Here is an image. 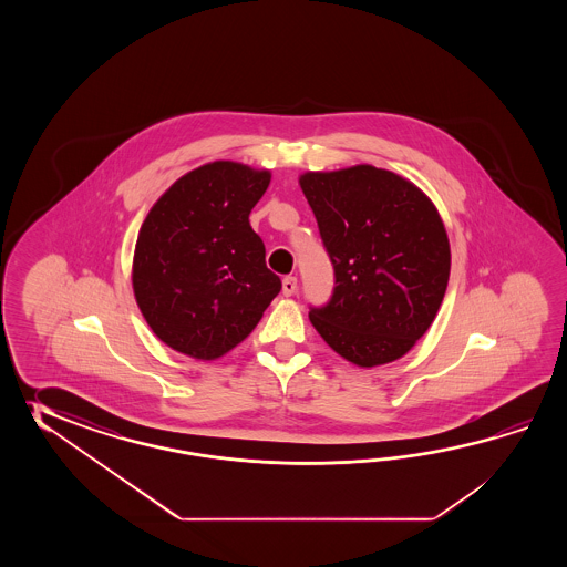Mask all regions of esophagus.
<instances>
[{
    "label": "esophagus",
    "mask_w": 567,
    "mask_h": 567,
    "mask_svg": "<svg viewBox=\"0 0 567 567\" xmlns=\"http://www.w3.org/2000/svg\"><path fill=\"white\" fill-rule=\"evenodd\" d=\"M296 289H298V279L293 278V276L284 278V281H281V291H284V296H293V293H296Z\"/></svg>",
    "instance_id": "34e87169"
}]
</instances>
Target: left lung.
I'll return each instance as SVG.
<instances>
[{"label": "left lung", "mask_w": 567, "mask_h": 567, "mask_svg": "<svg viewBox=\"0 0 567 567\" xmlns=\"http://www.w3.org/2000/svg\"><path fill=\"white\" fill-rule=\"evenodd\" d=\"M300 186L337 278L310 322L357 367L398 361L446 293L450 241L437 208L413 182L369 164L306 172Z\"/></svg>", "instance_id": "8db88e82"}]
</instances>
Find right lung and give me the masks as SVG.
<instances>
[{"instance_id":"add662e5","label":"right lung","mask_w":567,"mask_h":567,"mask_svg":"<svg viewBox=\"0 0 567 567\" xmlns=\"http://www.w3.org/2000/svg\"><path fill=\"white\" fill-rule=\"evenodd\" d=\"M269 169L218 159L184 174L157 198L137 235L133 293L164 344L215 361L254 332L281 281L249 215Z\"/></svg>"}]
</instances>
